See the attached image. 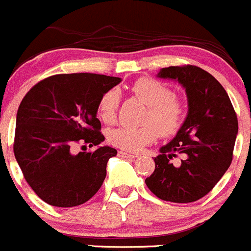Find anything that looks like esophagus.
<instances>
[{
  "label": "esophagus",
  "mask_w": 251,
  "mask_h": 251,
  "mask_svg": "<svg viewBox=\"0 0 251 251\" xmlns=\"http://www.w3.org/2000/svg\"><path fill=\"white\" fill-rule=\"evenodd\" d=\"M118 156H121V157H123V158H135L136 157V156L133 155V153L126 152V151H118Z\"/></svg>",
  "instance_id": "1"
}]
</instances>
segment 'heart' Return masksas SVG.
Returning <instances> with one entry per match:
<instances>
[{
	"instance_id": "1",
	"label": "heart",
	"mask_w": 251,
	"mask_h": 251,
	"mask_svg": "<svg viewBox=\"0 0 251 251\" xmlns=\"http://www.w3.org/2000/svg\"><path fill=\"white\" fill-rule=\"evenodd\" d=\"M130 91L144 103L148 111L144 117L145 125L140 126H122L111 129L107 140L112 146L136 152L157 139L173 136L183 125L185 105L179 96L161 81L152 78H140L131 85ZM120 94L112 89L101 96L98 105L99 118L106 125H113L117 120Z\"/></svg>"
}]
</instances>
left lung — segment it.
<instances>
[{
  "instance_id": "obj_1",
  "label": "left lung",
  "mask_w": 251,
  "mask_h": 251,
  "mask_svg": "<svg viewBox=\"0 0 251 251\" xmlns=\"http://www.w3.org/2000/svg\"><path fill=\"white\" fill-rule=\"evenodd\" d=\"M160 78L185 88L189 112L176 138L161 148L145 179L161 200L193 202L213 189L233 160L238 118L229 96L209 72L193 64L162 68ZM179 158V161H172Z\"/></svg>"
}]
</instances>
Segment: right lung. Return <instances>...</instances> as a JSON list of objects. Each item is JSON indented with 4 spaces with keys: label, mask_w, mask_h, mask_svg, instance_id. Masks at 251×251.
<instances>
[{
    "label": "right lung",
    "mask_w": 251,
    "mask_h": 251,
    "mask_svg": "<svg viewBox=\"0 0 251 251\" xmlns=\"http://www.w3.org/2000/svg\"><path fill=\"white\" fill-rule=\"evenodd\" d=\"M120 81L102 74H54L23 98L17 112L14 156L28 184L45 202L78 206L101 188L107 161L117 150L101 146L74 155L72 148H91L105 140L96 118L98 105Z\"/></svg>",
    "instance_id": "right-lung-1"
}]
</instances>
